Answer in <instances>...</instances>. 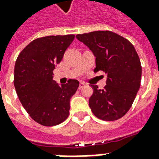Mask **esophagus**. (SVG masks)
Segmentation results:
<instances>
[{"label": "esophagus", "mask_w": 159, "mask_h": 159, "mask_svg": "<svg viewBox=\"0 0 159 159\" xmlns=\"http://www.w3.org/2000/svg\"><path fill=\"white\" fill-rule=\"evenodd\" d=\"M84 87H85V84H84V83H79V87H78V89H83Z\"/></svg>", "instance_id": "34e87169"}]
</instances>
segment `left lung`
<instances>
[{
  "mask_svg": "<svg viewBox=\"0 0 159 159\" xmlns=\"http://www.w3.org/2000/svg\"><path fill=\"white\" fill-rule=\"evenodd\" d=\"M96 57L95 72L107 73L103 89L91 85L89 106L96 117L106 121L119 120L128 112L141 85L142 66L133 44L111 31L77 34Z\"/></svg>",
  "mask_w": 159,
  "mask_h": 159,
  "instance_id": "obj_1",
  "label": "left lung"
}]
</instances>
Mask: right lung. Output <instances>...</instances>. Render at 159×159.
Listing matches in <instances>:
<instances>
[{
    "instance_id": "1",
    "label": "right lung",
    "mask_w": 159,
    "mask_h": 159,
    "mask_svg": "<svg viewBox=\"0 0 159 159\" xmlns=\"http://www.w3.org/2000/svg\"><path fill=\"white\" fill-rule=\"evenodd\" d=\"M75 35L36 39L18 55L14 67V86L20 102L34 121L44 126L62 123L69 116L70 99L78 89L77 80L59 86L53 70L61 61Z\"/></svg>"
}]
</instances>
